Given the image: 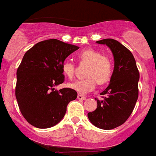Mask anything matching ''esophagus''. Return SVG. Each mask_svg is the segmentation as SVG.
Wrapping results in <instances>:
<instances>
[{"mask_svg": "<svg viewBox=\"0 0 156 156\" xmlns=\"http://www.w3.org/2000/svg\"><path fill=\"white\" fill-rule=\"evenodd\" d=\"M77 98L79 100H86V97H84V96L83 95H80V94H79V95L77 96Z\"/></svg>", "mask_w": 156, "mask_h": 156, "instance_id": "1", "label": "esophagus"}]
</instances>
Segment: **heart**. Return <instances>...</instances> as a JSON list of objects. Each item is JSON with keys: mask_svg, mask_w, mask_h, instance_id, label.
Instances as JSON below:
<instances>
[{"mask_svg": "<svg viewBox=\"0 0 156 156\" xmlns=\"http://www.w3.org/2000/svg\"><path fill=\"white\" fill-rule=\"evenodd\" d=\"M78 58L81 62L89 63L86 77L78 80L69 84V87L77 93L86 94L93 91L97 85L105 84L111 79L113 71V63L112 59L101 52L93 49H85L79 52ZM63 74L69 79H72L75 74V64L72 61L65 60L62 64Z\"/></svg>", "mask_w": 156, "mask_h": 156, "instance_id": "obj_1", "label": "heart"}]
</instances>
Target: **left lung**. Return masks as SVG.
Wrapping results in <instances>:
<instances>
[{
	"instance_id": "1",
	"label": "left lung",
	"mask_w": 156,
	"mask_h": 156,
	"mask_svg": "<svg viewBox=\"0 0 156 156\" xmlns=\"http://www.w3.org/2000/svg\"><path fill=\"white\" fill-rule=\"evenodd\" d=\"M106 45L113 53L114 68L109 84L101 95L98 107L88 113L91 123L102 129L122 125L133 112L139 96V72L133 55L118 41L105 38L96 42Z\"/></svg>"
}]
</instances>
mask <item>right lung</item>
<instances>
[{"mask_svg":"<svg viewBox=\"0 0 156 156\" xmlns=\"http://www.w3.org/2000/svg\"><path fill=\"white\" fill-rule=\"evenodd\" d=\"M79 49L58 39L36 43L22 58L17 71L15 95L20 111L34 126H54L65 115L67 106L77 98L76 91L55 87L64 81L62 64L72 52Z\"/></svg>","mask_w":156,"mask_h":156,"instance_id":"right-lung-1","label":"right lung"}]
</instances>
